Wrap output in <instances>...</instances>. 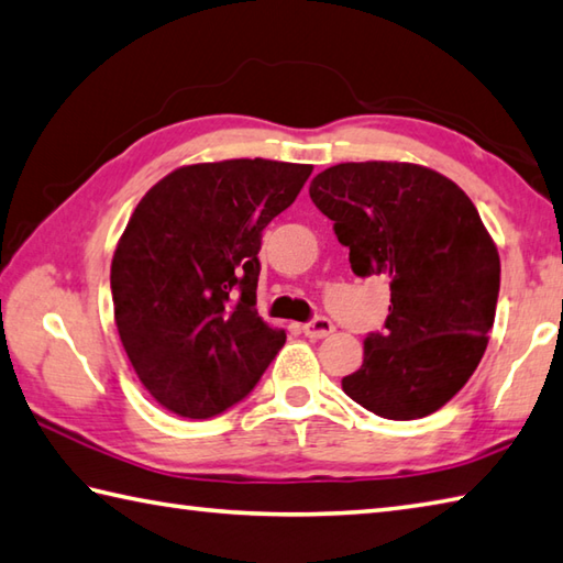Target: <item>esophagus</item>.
<instances>
[{
    "label": "esophagus",
    "instance_id": "obj_1",
    "mask_svg": "<svg viewBox=\"0 0 563 563\" xmlns=\"http://www.w3.org/2000/svg\"><path fill=\"white\" fill-rule=\"evenodd\" d=\"M333 331H335V325H333L331 318H325V316H316L313 321L303 323V333L309 338H325V335H331Z\"/></svg>",
    "mask_w": 563,
    "mask_h": 563
}]
</instances>
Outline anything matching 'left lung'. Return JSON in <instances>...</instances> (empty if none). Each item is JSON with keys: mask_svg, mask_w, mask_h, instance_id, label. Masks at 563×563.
<instances>
[{"mask_svg": "<svg viewBox=\"0 0 563 563\" xmlns=\"http://www.w3.org/2000/svg\"><path fill=\"white\" fill-rule=\"evenodd\" d=\"M309 196L357 277L389 279L385 328L367 333L345 395L395 421L441 409L478 367L500 294V257L473 200L451 178L397 162L331 166Z\"/></svg>", "mask_w": 563, "mask_h": 563, "instance_id": "8db88e82", "label": "left lung"}]
</instances>
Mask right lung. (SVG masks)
Wrapping results in <instances>:
<instances>
[{"label":"right lung","mask_w":563,"mask_h":563,"mask_svg":"<svg viewBox=\"0 0 563 563\" xmlns=\"http://www.w3.org/2000/svg\"><path fill=\"white\" fill-rule=\"evenodd\" d=\"M313 168L230 158L176 168L126 222L110 289L124 353L178 417L210 419L257 385L286 335L257 309L262 230Z\"/></svg>","instance_id":"1"}]
</instances>
